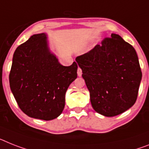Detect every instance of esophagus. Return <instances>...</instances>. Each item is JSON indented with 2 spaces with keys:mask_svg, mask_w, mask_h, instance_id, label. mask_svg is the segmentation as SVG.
I'll list each match as a JSON object with an SVG mask.
<instances>
[{
  "mask_svg": "<svg viewBox=\"0 0 149 149\" xmlns=\"http://www.w3.org/2000/svg\"><path fill=\"white\" fill-rule=\"evenodd\" d=\"M77 74H78L79 77H81L82 74V70H81V68H79V67L78 70H77Z\"/></svg>",
  "mask_w": 149,
  "mask_h": 149,
  "instance_id": "esophagus-1",
  "label": "esophagus"
}]
</instances>
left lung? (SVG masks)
I'll list each match as a JSON object with an SVG mask.
<instances>
[{"mask_svg": "<svg viewBox=\"0 0 149 149\" xmlns=\"http://www.w3.org/2000/svg\"><path fill=\"white\" fill-rule=\"evenodd\" d=\"M76 61L97 113L114 117L134 104L142 71L136 50L119 35L111 34Z\"/></svg>", "mask_w": 149, "mask_h": 149, "instance_id": "obj_1", "label": "left lung"}]
</instances>
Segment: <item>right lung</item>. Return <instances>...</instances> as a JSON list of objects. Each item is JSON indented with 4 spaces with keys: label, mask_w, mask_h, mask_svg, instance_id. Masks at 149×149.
Returning a JSON list of instances; mask_svg holds the SVG:
<instances>
[{
    "label": "right lung",
    "mask_w": 149,
    "mask_h": 149,
    "mask_svg": "<svg viewBox=\"0 0 149 149\" xmlns=\"http://www.w3.org/2000/svg\"><path fill=\"white\" fill-rule=\"evenodd\" d=\"M78 65L64 67L50 52L45 33L17 47L9 75L11 92L23 113L51 120L62 113L65 94L77 78Z\"/></svg>",
    "instance_id": "obj_1"
}]
</instances>
